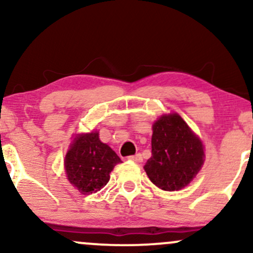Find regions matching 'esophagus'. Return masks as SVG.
<instances>
[{"mask_svg": "<svg viewBox=\"0 0 253 253\" xmlns=\"http://www.w3.org/2000/svg\"><path fill=\"white\" fill-rule=\"evenodd\" d=\"M128 159L129 161L135 162V163H141V162H143V157H141L140 153H136L134 156H129Z\"/></svg>", "mask_w": 253, "mask_h": 253, "instance_id": "obj_1", "label": "esophagus"}]
</instances>
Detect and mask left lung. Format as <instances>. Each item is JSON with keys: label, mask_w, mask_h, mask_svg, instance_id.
<instances>
[{"label": "left lung", "mask_w": 253, "mask_h": 253, "mask_svg": "<svg viewBox=\"0 0 253 253\" xmlns=\"http://www.w3.org/2000/svg\"><path fill=\"white\" fill-rule=\"evenodd\" d=\"M152 130V156L144 169L150 181L161 189L181 190L202 168V141L176 113L159 118Z\"/></svg>", "instance_id": "left-lung-1"}]
</instances>
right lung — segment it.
<instances>
[{
  "instance_id": "obj_1",
  "label": "right lung",
  "mask_w": 253,
  "mask_h": 253,
  "mask_svg": "<svg viewBox=\"0 0 253 253\" xmlns=\"http://www.w3.org/2000/svg\"><path fill=\"white\" fill-rule=\"evenodd\" d=\"M121 159L98 138V132L80 134L64 161L68 179L83 195L96 193L109 181V173Z\"/></svg>"
}]
</instances>
